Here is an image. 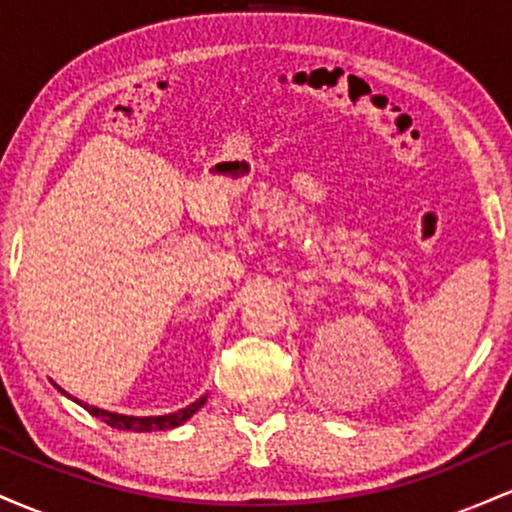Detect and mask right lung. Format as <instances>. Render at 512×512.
I'll return each mask as SVG.
<instances>
[{
  "mask_svg": "<svg viewBox=\"0 0 512 512\" xmlns=\"http://www.w3.org/2000/svg\"><path fill=\"white\" fill-rule=\"evenodd\" d=\"M64 395H67V392H64ZM76 402H79V399H76ZM204 402H207V397H199L197 402L190 404V407L173 411V414H166V416H127V414H115V411H105V409H98V407H88V404H81V402L79 404L88 411V414L105 421L108 426L120 428V431L144 433V431H166V428H175V426L185 424V421L190 419L195 411L202 409Z\"/></svg>",
  "mask_w": 512,
  "mask_h": 512,
  "instance_id": "obj_1",
  "label": "right lung"
}]
</instances>
